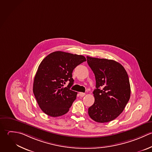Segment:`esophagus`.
Returning a JSON list of instances; mask_svg holds the SVG:
<instances>
[{
	"label": "esophagus",
	"instance_id": "34e87169",
	"mask_svg": "<svg viewBox=\"0 0 152 152\" xmlns=\"http://www.w3.org/2000/svg\"><path fill=\"white\" fill-rule=\"evenodd\" d=\"M79 95H80V96L83 97V96H84L85 95V93H83V92H79Z\"/></svg>",
	"mask_w": 152,
	"mask_h": 152
}]
</instances>
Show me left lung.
<instances>
[{
  "label": "left lung",
  "mask_w": 152,
  "mask_h": 152,
  "mask_svg": "<svg viewBox=\"0 0 152 152\" xmlns=\"http://www.w3.org/2000/svg\"><path fill=\"white\" fill-rule=\"evenodd\" d=\"M96 80L94 104L88 114L95 121L107 123L118 117L124 110L131 94L127 73L119 63L106 58L86 57Z\"/></svg>",
  "instance_id": "left-lung-1"
}]
</instances>
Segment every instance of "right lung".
Listing matches in <instances>:
<instances>
[{
  "mask_svg": "<svg viewBox=\"0 0 152 152\" xmlns=\"http://www.w3.org/2000/svg\"><path fill=\"white\" fill-rule=\"evenodd\" d=\"M82 55L55 51L41 62L35 74L33 92L41 110L47 115L57 117L66 114L77 92L70 90L73 85L74 69L86 61ZM67 81V87H63Z\"/></svg>",
  "mask_w": 152,
  "mask_h": 152,
  "instance_id": "right-lung-1",
  "label": "right lung"
}]
</instances>
